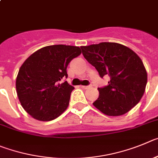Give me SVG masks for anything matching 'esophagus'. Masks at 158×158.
<instances>
[{"instance_id":"obj_1","label":"esophagus","mask_w":158,"mask_h":158,"mask_svg":"<svg viewBox=\"0 0 158 158\" xmlns=\"http://www.w3.org/2000/svg\"><path fill=\"white\" fill-rule=\"evenodd\" d=\"M81 87L83 88V89H89V88L91 87V85H88V86H81Z\"/></svg>"}]
</instances>
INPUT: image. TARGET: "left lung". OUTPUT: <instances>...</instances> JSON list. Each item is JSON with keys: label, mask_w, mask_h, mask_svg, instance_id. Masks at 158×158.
<instances>
[{"label": "left lung", "mask_w": 158, "mask_h": 158, "mask_svg": "<svg viewBox=\"0 0 158 158\" xmlns=\"http://www.w3.org/2000/svg\"><path fill=\"white\" fill-rule=\"evenodd\" d=\"M85 59L94 67L101 78L109 76L107 86L98 88V98L93 103L108 116L125 114L137 105L145 92L147 73L134 51L115 42L81 46Z\"/></svg>", "instance_id": "1"}]
</instances>
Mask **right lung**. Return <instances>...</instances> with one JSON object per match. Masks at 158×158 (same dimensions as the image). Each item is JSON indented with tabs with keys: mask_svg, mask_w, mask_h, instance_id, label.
Returning <instances> with one entry per match:
<instances>
[{
	"mask_svg": "<svg viewBox=\"0 0 158 158\" xmlns=\"http://www.w3.org/2000/svg\"><path fill=\"white\" fill-rule=\"evenodd\" d=\"M80 54L77 46L49 45L38 49L24 61L15 86L27 113L36 120L49 121L66 110L74 87L67 81L59 82L68 78L67 67Z\"/></svg>",
	"mask_w": 158,
	"mask_h": 158,
	"instance_id": "obj_1",
	"label": "right lung"
}]
</instances>
